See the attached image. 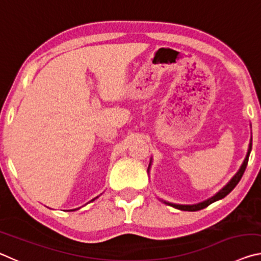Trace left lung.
Wrapping results in <instances>:
<instances>
[{"instance_id":"obj_1","label":"left lung","mask_w":261,"mask_h":261,"mask_svg":"<svg viewBox=\"0 0 261 261\" xmlns=\"http://www.w3.org/2000/svg\"><path fill=\"white\" fill-rule=\"evenodd\" d=\"M251 149H252V139L250 140L249 149H247L245 160H244V162H243V165L241 166L240 170H238L237 173H236V175L233 176V177H232L230 180H229V183L226 185V187H223L222 189L220 190V191H219L218 193L214 194V196L212 197V198H210V199H207V200L202 201V202H199V204H194V205H178V204H171V202H167V201H163V202H165V204H167V205H170V206L175 207V208L180 210V211L196 212V211H199V210L205 208V207L211 205L212 202L222 199V198H224V197L227 196V194H229V193H230V192L232 191L233 188H235L236 185L238 184V182H240V180H241L242 176H243V174H244V171H245V168H246V166H247V162H249V156H250ZM151 161H152V160H151ZM149 166H151V162H149ZM149 166H148V169H147V170H149Z\"/></svg>"}]
</instances>
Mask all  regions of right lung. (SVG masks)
Here are the masks:
<instances>
[{"instance_id": "add662e5", "label": "right lung", "mask_w": 261, "mask_h": 261, "mask_svg": "<svg viewBox=\"0 0 261 261\" xmlns=\"http://www.w3.org/2000/svg\"><path fill=\"white\" fill-rule=\"evenodd\" d=\"M96 198H98V197H96ZM94 199H95V198H94ZM94 199H93V200H94ZM73 211H74V210H73Z\"/></svg>"}]
</instances>
